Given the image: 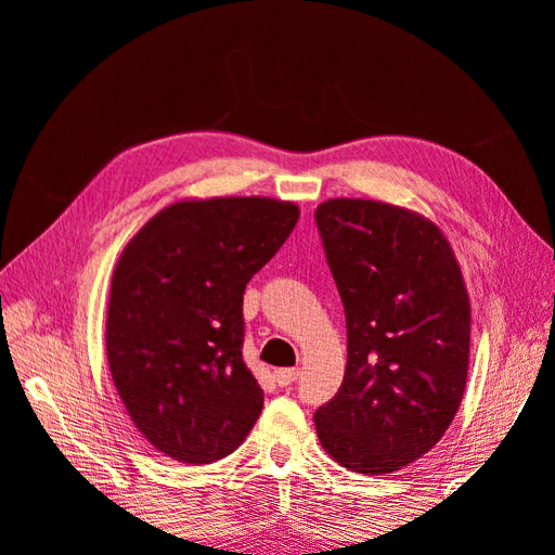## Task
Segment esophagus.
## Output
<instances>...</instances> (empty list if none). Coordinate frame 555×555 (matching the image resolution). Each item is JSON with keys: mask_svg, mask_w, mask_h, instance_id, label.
<instances>
[{"mask_svg": "<svg viewBox=\"0 0 555 555\" xmlns=\"http://www.w3.org/2000/svg\"><path fill=\"white\" fill-rule=\"evenodd\" d=\"M298 379V367H282V371H275V382L280 386H289Z\"/></svg>", "mask_w": 555, "mask_h": 555, "instance_id": "1", "label": "esophagus"}]
</instances>
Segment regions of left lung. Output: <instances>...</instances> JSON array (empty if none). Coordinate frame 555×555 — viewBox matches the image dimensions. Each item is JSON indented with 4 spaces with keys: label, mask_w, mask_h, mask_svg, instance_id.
<instances>
[{
    "label": "left lung",
    "mask_w": 555,
    "mask_h": 555,
    "mask_svg": "<svg viewBox=\"0 0 555 555\" xmlns=\"http://www.w3.org/2000/svg\"><path fill=\"white\" fill-rule=\"evenodd\" d=\"M314 222L347 322L343 384L314 412L319 442L354 473H396L440 442L463 400L461 268L430 220L379 201L331 198Z\"/></svg>",
    "instance_id": "1"
}]
</instances>
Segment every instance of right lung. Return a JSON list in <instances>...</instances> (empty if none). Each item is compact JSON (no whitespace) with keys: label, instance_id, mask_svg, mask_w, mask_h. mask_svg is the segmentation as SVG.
<instances>
[{"label":"right lung","instance_id":"right-lung-1","mask_svg":"<svg viewBox=\"0 0 555 555\" xmlns=\"http://www.w3.org/2000/svg\"><path fill=\"white\" fill-rule=\"evenodd\" d=\"M263 196L180 201L133 236L111 282L106 354L143 438L180 463L236 451L263 408L243 361V294L298 222Z\"/></svg>","mask_w":555,"mask_h":555}]
</instances>
